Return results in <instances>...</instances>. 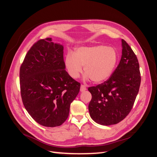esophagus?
Returning <instances> with one entry per match:
<instances>
[{
  "label": "esophagus",
  "mask_w": 157,
  "mask_h": 157,
  "mask_svg": "<svg viewBox=\"0 0 157 157\" xmlns=\"http://www.w3.org/2000/svg\"><path fill=\"white\" fill-rule=\"evenodd\" d=\"M85 90H86V87L84 85H81L80 87V91L81 92H84Z\"/></svg>",
  "instance_id": "1"
}]
</instances>
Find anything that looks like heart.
<instances>
[{
    "label": "heart",
    "mask_w": 157,
    "mask_h": 157,
    "mask_svg": "<svg viewBox=\"0 0 157 157\" xmlns=\"http://www.w3.org/2000/svg\"><path fill=\"white\" fill-rule=\"evenodd\" d=\"M119 61V54L114 48L104 45L79 47L75 54L68 53L65 65L69 75L78 78L82 72V66L86 73V78L94 83H102L111 76Z\"/></svg>",
    "instance_id": "obj_1"
}]
</instances>
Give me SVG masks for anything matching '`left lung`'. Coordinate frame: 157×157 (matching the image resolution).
I'll return each instance as SVG.
<instances>
[{
    "mask_svg": "<svg viewBox=\"0 0 157 157\" xmlns=\"http://www.w3.org/2000/svg\"><path fill=\"white\" fill-rule=\"evenodd\" d=\"M122 55L111 76L101 84L88 88L91 118L98 124L111 125L121 121L134 106L141 82L137 56L124 40Z\"/></svg>",
    "mask_w": 157,
    "mask_h": 157,
    "instance_id": "8db88e82",
    "label": "left lung"
}]
</instances>
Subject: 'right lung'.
Returning a JSON list of instances; mask_svg holds the SVG:
<instances>
[{
	"label": "right lung",
	"instance_id": "1",
	"mask_svg": "<svg viewBox=\"0 0 157 157\" xmlns=\"http://www.w3.org/2000/svg\"><path fill=\"white\" fill-rule=\"evenodd\" d=\"M65 69L63 46L52 42L51 38L34 43L20 67L23 104L41 125L53 128L62 125L79 92L80 84Z\"/></svg>",
	"mask_w": 157,
	"mask_h": 157
}]
</instances>
